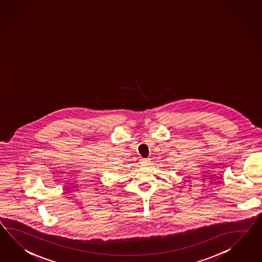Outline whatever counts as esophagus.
Here are the masks:
<instances>
[{
  "label": "esophagus",
  "instance_id": "34e87169",
  "mask_svg": "<svg viewBox=\"0 0 262 262\" xmlns=\"http://www.w3.org/2000/svg\"><path fill=\"white\" fill-rule=\"evenodd\" d=\"M141 165L143 166H147L150 165V159L146 158V159H141Z\"/></svg>",
  "mask_w": 262,
  "mask_h": 262
}]
</instances>
